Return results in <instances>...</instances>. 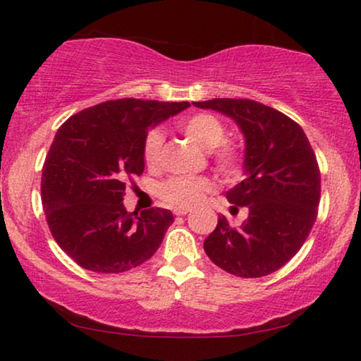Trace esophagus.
I'll return each mask as SVG.
<instances>
[{"mask_svg": "<svg viewBox=\"0 0 361 361\" xmlns=\"http://www.w3.org/2000/svg\"><path fill=\"white\" fill-rule=\"evenodd\" d=\"M174 214H176L177 216H184V215L189 214V209H176Z\"/></svg>", "mask_w": 361, "mask_h": 361, "instance_id": "esophagus-1", "label": "esophagus"}]
</instances>
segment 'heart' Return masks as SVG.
Wrapping results in <instances>:
<instances>
[{"label":"heart","mask_w":361,"mask_h":361,"mask_svg":"<svg viewBox=\"0 0 361 361\" xmlns=\"http://www.w3.org/2000/svg\"><path fill=\"white\" fill-rule=\"evenodd\" d=\"M180 131L195 142L200 149H214V161L221 172H233L238 162V149L235 145L225 141V126L219 118L210 113H195L179 123ZM164 136L161 131L152 130L145 137L142 154L149 167L157 166L161 159ZM214 189L205 177H172L159 187V197L164 204L176 209H192L200 204L205 194Z\"/></svg>","instance_id":"obj_1"}]
</instances>
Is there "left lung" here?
<instances>
[{
  "instance_id": "1",
  "label": "left lung",
  "mask_w": 361,
  "mask_h": 361,
  "mask_svg": "<svg viewBox=\"0 0 361 361\" xmlns=\"http://www.w3.org/2000/svg\"><path fill=\"white\" fill-rule=\"evenodd\" d=\"M197 108L231 118L245 137V179L226 192L230 212L248 216L231 226L225 215L204 250L226 273L261 278L278 271L300 250L317 216L320 172L302 128L255 100L214 98Z\"/></svg>"
}]
</instances>
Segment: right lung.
Returning a JSON list of instances; mask_svg holds the SVG:
<instances>
[{
    "label": "right lung",
    "instance_id": "right-lung-1",
    "mask_svg": "<svg viewBox=\"0 0 361 361\" xmlns=\"http://www.w3.org/2000/svg\"><path fill=\"white\" fill-rule=\"evenodd\" d=\"M189 102L121 98L82 110L59 128L42 167V205L57 245L93 273H123L159 248L174 215L126 212V179L145 171L151 128Z\"/></svg>",
    "mask_w": 361,
    "mask_h": 361
}]
</instances>
